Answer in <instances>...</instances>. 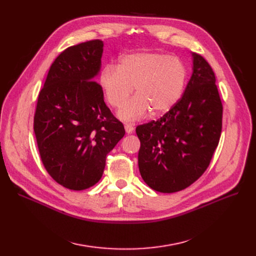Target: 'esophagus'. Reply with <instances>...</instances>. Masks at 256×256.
Here are the masks:
<instances>
[{"label": "esophagus", "mask_w": 256, "mask_h": 256, "mask_svg": "<svg viewBox=\"0 0 256 256\" xmlns=\"http://www.w3.org/2000/svg\"><path fill=\"white\" fill-rule=\"evenodd\" d=\"M124 128H126V132L128 134H132V132H134V126H130V124H126V126H124Z\"/></svg>", "instance_id": "34e87169"}]
</instances>
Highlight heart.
<instances>
[{
    "mask_svg": "<svg viewBox=\"0 0 256 256\" xmlns=\"http://www.w3.org/2000/svg\"><path fill=\"white\" fill-rule=\"evenodd\" d=\"M186 80V68L178 59L154 52L128 54L118 66L106 65L100 74L106 100L114 108L128 100L135 86L137 96L118 111L124 121L141 119L150 111L154 116L170 111L182 98Z\"/></svg>",
    "mask_w": 256,
    "mask_h": 256,
    "instance_id": "b5f03b06",
    "label": "heart"
}]
</instances>
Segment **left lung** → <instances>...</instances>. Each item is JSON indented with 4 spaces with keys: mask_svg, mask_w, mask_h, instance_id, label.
<instances>
[{
    "mask_svg": "<svg viewBox=\"0 0 256 256\" xmlns=\"http://www.w3.org/2000/svg\"><path fill=\"white\" fill-rule=\"evenodd\" d=\"M192 57L193 72L182 98L160 119L136 128L141 176L160 193L182 191L202 176L221 136L216 76L202 56Z\"/></svg>",
    "mask_w": 256,
    "mask_h": 256,
    "instance_id": "8db88e82",
    "label": "left lung"
}]
</instances>
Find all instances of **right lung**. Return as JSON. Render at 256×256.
I'll list each match as a JSON object with an SVG mask.
<instances>
[{
    "mask_svg": "<svg viewBox=\"0 0 256 256\" xmlns=\"http://www.w3.org/2000/svg\"><path fill=\"white\" fill-rule=\"evenodd\" d=\"M102 48L100 39L67 48L38 96L34 132L40 158L52 178L70 190L98 182L106 154L126 134L96 82Z\"/></svg>",
    "mask_w": 256,
    "mask_h": 256,
    "instance_id": "obj_1",
    "label": "right lung"
}]
</instances>
